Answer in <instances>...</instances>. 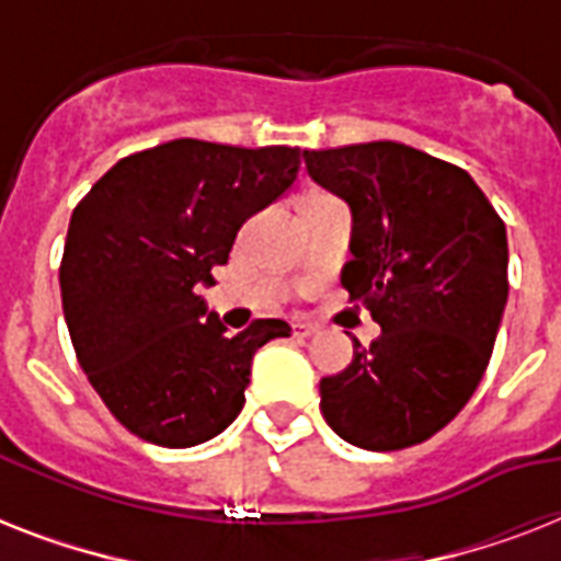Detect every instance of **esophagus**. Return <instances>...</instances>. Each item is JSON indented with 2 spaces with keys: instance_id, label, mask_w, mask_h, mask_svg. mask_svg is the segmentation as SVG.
<instances>
[{
  "instance_id": "34e87169",
  "label": "esophagus",
  "mask_w": 561,
  "mask_h": 561,
  "mask_svg": "<svg viewBox=\"0 0 561 561\" xmlns=\"http://www.w3.org/2000/svg\"><path fill=\"white\" fill-rule=\"evenodd\" d=\"M290 332H294V337H299V341H306V337H311L317 329L311 323H294L290 325Z\"/></svg>"
}]
</instances>
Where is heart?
Listing matches in <instances>:
<instances>
[{"label":"heart","mask_w":561,"mask_h":561,"mask_svg":"<svg viewBox=\"0 0 561 561\" xmlns=\"http://www.w3.org/2000/svg\"><path fill=\"white\" fill-rule=\"evenodd\" d=\"M317 197H325L323 192H308V194H302V201L299 203H308V201H317Z\"/></svg>","instance_id":"heart-1"}]
</instances>
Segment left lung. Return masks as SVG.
Instances as JSON below:
<instances>
[{"label":"left lung","instance_id":"8db88e82","mask_svg":"<svg viewBox=\"0 0 561 561\" xmlns=\"http://www.w3.org/2000/svg\"><path fill=\"white\" fill-rule=\"evenodd\" d=\"M302 160L350 203L341 285L381 325L320 381V410L367 451L425 443L466 408L492 358L510 294L504 220L460 165L410 145H343Z\"/></svg>","mask_w":561,"mask_h":561}]
</instances>
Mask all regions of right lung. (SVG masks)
Instances as JSON below:
<instances>
[{"mask_svg": "<svg viewBox=\"0 0 561 561\" xmlns=\"http://www.w3.org/2000/svg\"><path fill=\"white\" fill-rule=\"evenodd\" d=\"M299 148L171 139L118 160L72 211L60 297L78 364L145 443L192 448L244 408L253 355L288 337L253 320L227 337L197 285L238 229L297 180Z\"/></svg>", "mask_w": 561, "mask_h": 561, "instance_id": "right-lung-1", "label": "right lung"}]
</instances>
